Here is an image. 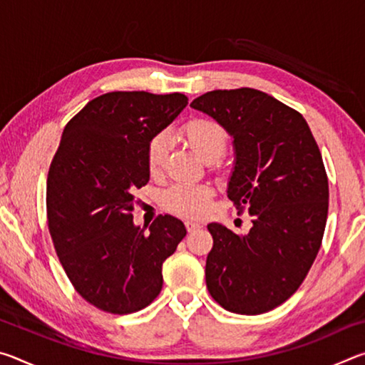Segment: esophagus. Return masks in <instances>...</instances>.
Instances as JSON below:
<instances>
[{"label":"esophagus","instance_id":"34e87169","mask_svg":"<svg viewBox=\"0 0 365 365\" xmlns=\"http://www.w3.org/2000/svg\"><path fill=\"white\" fill-rule=\"evenodd\" d=\"M185 225H187V230H188L190 233L200 230V228H201V225L197 224V222H193V220H187V222H185Z\"/></svg>","mask_w":365,"mask_h":365}]
</instances>
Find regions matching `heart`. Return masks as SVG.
Returning a JSON list of instances; mask_svg holds the SVG:
<instances>
[{
    "mask_svg": "<svg viewBox=\"0 0 365 365\" xmlns=\"http://www.w3.org/2000/svg\"><path fill=\"white\" fill-rule=\"evenodd\" d=\"M182 137L205 163H214L227 148V133L219 122L212 119H193L182 127ZM170 150V135L160 132L154 135L146 148L148 169L153 174L160 170ZM212 190L206 185H174L164 191L163 205L174 214L200 217L211 201Z\"/></svg>",
    "mask_w": 365,
    "mask_h": 365,
    "instance_id": "heart-1",
    "label": "heart"
}]
</instances>
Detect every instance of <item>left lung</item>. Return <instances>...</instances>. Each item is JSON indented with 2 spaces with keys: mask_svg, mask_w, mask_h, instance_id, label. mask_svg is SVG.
<instances>
[{
  "mask_svg": "<svg viewBox=\"0 0 365 365\" xmlns=\"http://www.w3.org/2000/svg\"><path fill=\"white\" fill-rule=\"evenodd\" d=\"M190 106L232 137L227 196L252 215L246 235L207 225L209 293L235 314L272 311L299 288L322 243L329 212L322 154L304 117L264 91L214 90Z\"/></svg>",
  "mask_w": 365,
  "mask_h": 365,
  "instance_id": "8db88e82",
  "label": "left lung"
}]
</instances>
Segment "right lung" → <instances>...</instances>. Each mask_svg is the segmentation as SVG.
Masks as SVG:
<instances>
[{"instance_id":"add662e5","label":"right lung","mask_w":365,"mask_h":365,"mask_svg":"<svg viewBox=\"0 0 365 365\" xmlns=\"http://www.w3.org/2000/svg\"><path fill=\"white\" fill-rule=\"evenodd\" d=\"M182 93L113 91L67 123L46 182L48 227L77 293L110 314L146 307L187 228L172 215L133 224V193L150 180L146 148L187 108Z\"/></svg>"}]
</instances>
